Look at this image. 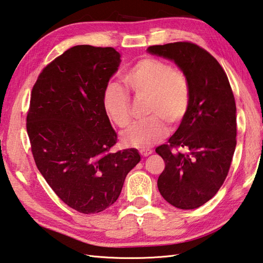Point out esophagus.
<instances>
[{"label":"esophagus","mask_w":263,"mask_h":263,"mask_svg":"<svg viewBox=\"0 0 263 263\" xmlns=\"http://www.w3.org/2000/svg\"><path fill=\"white\" fill-rule=\"evenodd\" d=\"M139 152H140V155L143 156V157H146V156H149V155L152 154V151L149 150V149H141Z\"/></svg>","instance_id":"esophagus-1"}]
</instances>
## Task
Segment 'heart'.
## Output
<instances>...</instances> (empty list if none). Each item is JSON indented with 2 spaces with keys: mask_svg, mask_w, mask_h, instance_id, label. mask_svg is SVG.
<instances>
[{
  "mask_svg": "<svg viewBox=\"0 0 263 263\" xmlns=\"http://www.w3.org/2000/svg\"><path fill=\"white\" fill-rule=\"evenodd\" d=\"M126 88L134 95H149L145 121L137 122L122 133L127 146L148 148L168 134V126L177 124L186 115L191 104V86L186 74L160 59L145 57L138 60L123 75ZM103 108L106 117L120 127L131 122V99L118 83H108L103 91Z\"/></svg>",
  "mask_w": 263,
  "mask_h": 263,
  "instance_id": "obj_1",
  "label": "heart"
}]
</instances>
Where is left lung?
Returning a JSON list of instances; mask_svg holds the SVG:
<instances>
[{"mask_svg":"<svg viewBox=\"0 0 263 263\" xmlns=\"http://www.w3.org/2000/svg\"><path fill=\"white\" fill-rule=\"evenodd\" d=\"M148 51L174 60L191 86L178 130L156 149L166 164L158 189L177 209H197L215 196L229 174L236 145L233 90L217 60L193 42L150 46Z\"/></svg>","mask_w":263,"mask_h":263,"instance_id":"8db88e82","label":"left lung"}]
</instances>
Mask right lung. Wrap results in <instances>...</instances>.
I'll list each match as a JSON object with an SVG mask.
<instances>
[{
    "label": "right lung",
    "instance_id": "right-lung-1",
    "mask_svg": "<svg viewBox=\"0 0 263 263\" xmlns=\"http://www.w3.org/2000/svg\"><path fill=\"white\" fill-rule=\"evenodd\" d=\"M121 63L112 47L69 48L48 64L32 87L27 132L36 168L66 205L95 214L114 204L136 149L112 152L118 141L102 97Z\"/></svg>",
    "mask_w": 263,
    "mask_h": 263
}]
</instances>
